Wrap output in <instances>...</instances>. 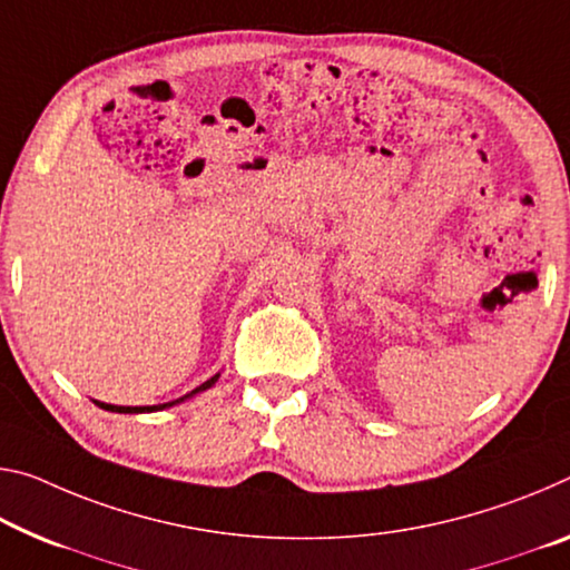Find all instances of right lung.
Returning a JSON list of instances; mask_svg holds the SVG:
<instances>
[{
	"label": "right lung",
	"instance_id": "right-lung-1",
	"mask_svg": "<svg viewBox=\"0 0 570 570\" xmlns=\"http://www.w3.org/2000/svg\"><path fill=\"white\" fill-rule=\"evenodd\" d=\"M218 377H220V373H218V375H213L210 381H205L203 385H197L195 391L185 393L183 399H177V401H169V403H159V405H114V403H101V401H94V403L98 405V409H104V411H111V413H151V411H165V409H171V405H177V403H183V401H187V399H193V395H197V393L207 391V387H213L215 383H218Z\"/></svg>",
	"mask_w": 570,
	"mask_h": 570
}]
</instances>
